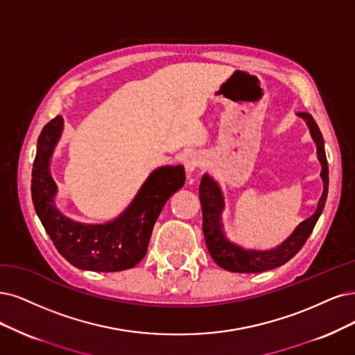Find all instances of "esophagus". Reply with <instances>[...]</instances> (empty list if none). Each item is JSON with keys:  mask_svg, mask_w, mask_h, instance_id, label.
I'll return each mask as SVG.
<instances>
[{"mask_svg": "<svg viewBox=\"0 0 355 355\" xmlns=\"http://www.w3.org/2000/svg\"><path fill=\"white\" fill-rule=\"evenodd\" d=\"M202 165H203V156L200 153H198V152L190 153L186 157V161H184V168H186L187 175L190 177L194 173V171L199 169Z\"/></svg>", "mask_w": 355, "mask_h": 355, "instance_id": "1", "label": "esophagus"}]
</instances>
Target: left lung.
<instances>
[{
  "label": "left lung",
  "instance_id": "1",
  "mask_svg": "<svg viewBox=\"0 0 355 355\" xmlns=\"http://www.w3.org/2000/svg\"><path fill=\"white\" fill-rule=\"evenodd\" d=\"M297 115L306 121L311 139L316 143L318 159L322 165L320 177L323 181V193L318 203L316 212L304 222H301L290 237L281 245L272 248V250L261 252L244 248L227 237L224 224H222V211L225 207L224 194H222L218 182L211 175L205 174L199 187V198L203 214V234L209 253H211L212 259L222 269L240 273H259L285 265L288 260H291L301 250V247L304 245L310 237L314 225H316L319 216L323 212L327 198V187H329V169H327L323 136L310 114L298 112Z\"/></svg>",
  "mask_w": 355,
  "mask_h": 355
}]
</instances>
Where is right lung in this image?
<instances>
[{"label":"right lung","mask_w":355,"mask_h":355,"mask_svg":"<svg viewBox=\"0 0 355 355\" xmlns=\"http://www.w3.org/2000/svg\"><path fill=\"white\" fill-rule=\"evenodd\" d=\"M64 130L57 115L41 131L32 169L35 211L60 254L78 269L118 272L136 266L146 256L155 222L166 200L186 181L184 166H161L144 181L125 211L107 224H82L65 216L55 205L57 182L51 157Z\"/></svg>","instance_id":"obj_1"}]
</instances>
